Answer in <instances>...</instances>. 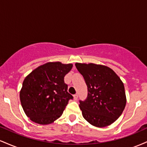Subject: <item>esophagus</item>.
<instances>
[{"instance_id":"1","label":"esophagus","mask_w":147,"mask_h":147,"mask_svg":"<svg viewBox=\"0 0 147 147\" xmlns=\"http://www.w3.org/2000/svg\"><path fill=\"white\" fill-rule=\"evenodd\" d=\"M73 98L75 100H77V98H78V95L77 94H75V95H73Z\"/></svg>"}]
</instances>
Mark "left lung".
<instances>
[{"label":"left lung","instance_id":"8db88e82","mask_svg":"<svg viewBox=\"0 0 147 147\" xmlns=\"http://www.w3.org/2000/svg\"><path fill=\"white\" fill-rule=\"evenodd\" d=\"M88 87V97L79 101L82 115L96 127L111 125L122 113L126 103L124 86L109 67L95 63H76Z\"/></svg>","mask_w":147,"mask_h":147}]
</instances>
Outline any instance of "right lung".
Instances as JSON below:
<instances>
[{"instance_id": "1", "label": "right lung", "mask_w": 147, "mask_h": 147, "mask_svg": "<svg viewBox=\"0 0 147 147\" xmlns=\"http://www.w3.org/2000/svg\"><path fill=\"white\" fill-rule=\"evenodd\" d=\"M72 68V63L48 62L25 77L20 91V100L30 120L46 125L61 116L68 101L73 98L64 82V77Z\"/></svg>"}]
</instances>
